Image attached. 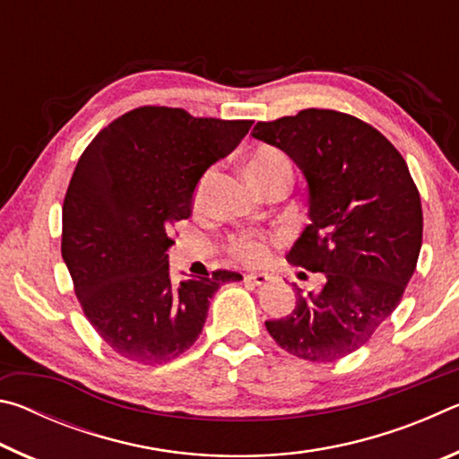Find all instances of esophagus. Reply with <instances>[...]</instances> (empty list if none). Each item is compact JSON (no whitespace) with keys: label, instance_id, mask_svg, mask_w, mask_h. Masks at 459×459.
Listing matches in <instances>:
<instances>
[{"label":"esophagus","instance_id":"esophagus-1","mask_svg":"<svg viewBox=\"0 0 459 459\" xmlns=\"http://www.w3.org/2000/svg\"><path fill=\"white\" fill-rule=\"evenodd\" d=\"M267 275L265 273H247L245 275V281L248 285H265L267 283Z\"/></svg>","mask_w":459,"mask_h":459}]
</instances>
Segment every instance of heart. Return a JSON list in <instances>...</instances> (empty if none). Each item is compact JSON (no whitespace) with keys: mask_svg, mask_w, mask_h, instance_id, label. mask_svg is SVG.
Instances as JSON below:
<instances>
[{"mask_svg":"<svg viewBox=\"0 0 459 459\" xmlns=\"http://www.w3.org/2000/svg\"><path fill=\"white\" fill-rule=\"evenodd\" d=\"M247 174L255 186H259L261 182H265L273 176L291 174V164L290 160H287V155L283 152H279L277 147L261 145L251 153V158H248ZM211 180L212 169H208V172L198 180L196 188H194V206L204 204ZM230 253L245 263H261L267 257V243L265 238L259 235H237L230 238Z\"/></svg>","mask_w":459,"mask_h":459,"instance_id":"obj_1","label":"heart"}]
</instances>
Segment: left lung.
I'll return each mask as SVG.
<instances>
[{"label": "left lung", "mask_w": 459, "mask_h": 459, "mask_svg": "<svg viewBox=\"0 0 459 459\" xmlns=\"http://www.w3.org/2000/svg\"><path fill=\"white\" fill-rule=\"evenodd\" d=\"M251 135L304 172L312 222L290 261L322 275L316 291L295 285L293 312L267 332L298 359H344L397 309L417 267L423 212L407 161L380 131L332 108L259 121Z\"/></svg>", "instance_id": "1"}]
</instances>
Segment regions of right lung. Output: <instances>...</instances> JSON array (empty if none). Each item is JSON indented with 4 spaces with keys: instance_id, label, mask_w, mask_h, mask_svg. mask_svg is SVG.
<instances>
[{
    "instance_id": "obj_1",
    "label": "right lung",
    "mask_w": 459,
    "mask_h": 459,
    "mask_svg": "<svg viewBox=\"0 0 459 459\" xmlns=\"http://www.w3.org/2000/svg\"><path fill=\"white\" fill-rule=\"evenodd\" d=\"M251 126L147 105L108 123L82 152L62 206V259L87 320L123 359H178L198 340L219 287L243 279L219 269L174 285L168 248L202 174Z\"/></svg>"
}]
</instances>
